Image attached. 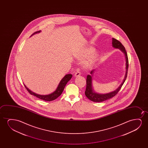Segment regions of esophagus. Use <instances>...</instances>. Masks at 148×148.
<instances>
[{"label":"esophagus","mask_w":148,"mask_h":148,"mask_svg":"<svg viewBox=\"0 0 148 148\" xmlns=\"http://www.w3.org/2000/svg\"><path fill=\"white\" fill-rule=\"evenodd\" d=\"M80 75H81V73L79 71H76L75 72V74H74V76H75V77H78V76H80Z\"/></svg>","instance_id":"esophagus-1"}]
</instances>
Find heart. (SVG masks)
<instances>
[{
    "instance_id": "heart-1",
    "label": "heart",
    "mask_w": 148,
    "mask_h": 148,
    "mask_svg": "<svg viewBox=\"0 0 148 148\" xmlns=\"http://www.w3.org/2000/svg\"><path fill=\"white\" fill-rule=\"evenodd\" d=\"M95 51V49L92 47H87L85 51L82 52L81 55L77 57L78 60H83L85 58L88 57L87 59L83 61L82 65L85 69H89L95 64L99 58V55L97 53H94Z\"/></svg>"
}]
</instances>
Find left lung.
<instances>
[{
  "label": "left lung",
  "instance_id": "obj_1",
  "mask_svg": "<svg viewBox=\"0 0 148 148\" xmlns=\"http://www.w3.org/2000/svg\"><path fill=\"white\" fill-rule=\"evenodd\" d=\"M112 46L115 49H119L122 53L125 55L126 61V71L125 74L124 76L123 80L121 84L119 85L117 89L114 91L110 92L109 93L101 94V93L95 92L93 87H92V78L93 74L95 72V70H93L90 72V75H88L86 78V87L85 91L86 97L90 99L91 101L94 102H102L107 99H110L113 97L118 92L120 89L121 88L123 84L125 81L127 75L128 68V59L127 54L126 53L125 49L121 43L117 39L112 38Z\"/></svg>",
  "mask_w": 148,
  "mask_h": 148
}]
</instances>
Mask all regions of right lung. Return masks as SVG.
<instances>
[{
	"label": "right lung",
	"instance_id": "add662e5",
	"mask_svg": "<svg viewBox=\"0 0 148 148\" xmlns=\"http://www.w3.org/2000/svg\"><path fill=\"white\" fill-rule=\"evenodd\" d=\"M40 32L41 31H37L36 32L34 33L31 36H32L33 35L38 33H40ZM72 77V75L70 74H68L65 75V76L63 77L62 79H61V80L60 82L59 85L58 86L57 89H56V90L53 91L52 93H50L49 95H38V94L33 92V91L29 89L28 88H27L26 86L24 84L25 87H26L27 90L30 93L31 95H34L39 99L44 100L45 101H53V100L56 99L57 98L59 97L60 95H61V94L63 92L65 86L67 84L68 82L71 79Z\"/></svg>",
	"mask_w": 148,
	"mask_h": 148
}]
</instances>
